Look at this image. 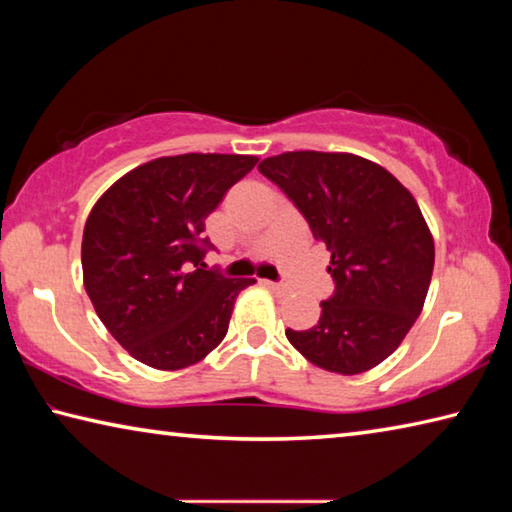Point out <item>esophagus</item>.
<instances>
[{
    "mask_svg": "<svg viewBox=\"0 0 512 512\" xmlns=\"http://www.w3.org/2000/svg\"><path fill=\"white\" fill-rule=\"evenodd\" d=\"M264 287L266 289H271L273 293H275V296H287V293H289V289L287 287H282V284H275V282H264Z\"/></svg>",
    "mask_w": 512,
    "mask_h": 512,
    "instance_id": "esophagus-1",
    "label": "esophagus"
}]
</instances>
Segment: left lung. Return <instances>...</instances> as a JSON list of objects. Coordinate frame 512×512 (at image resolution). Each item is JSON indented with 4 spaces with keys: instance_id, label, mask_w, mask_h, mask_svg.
<instances>
[{
    "instance_id": "obj_1",
    "label": "left lung",
    "mask_w": 512,
    "mask_h": 512,
    "mask_svg": "<svg viewBox=\"0 0 512 512\" xmlns=\"http://www.w3.org/2000/svg\"><path fill=\"white\" fill-rule=\"evenodd\" d=\"M305 216L332 259L334 296L318 323L287 339L314 366L359 375L400 348L433 273V237L413 194L391 171L354 153L289 151L259 162Z\"/></svg>"
}]
</instances>
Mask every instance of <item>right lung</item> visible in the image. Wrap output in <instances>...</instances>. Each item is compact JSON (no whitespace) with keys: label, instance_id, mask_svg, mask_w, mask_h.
Listing matches in <instances>:
<instances>
[{"label":"right lung","instance_id":"right-lung-1","mask_svg":"<svg viewBox=\"0 0 512 512\" xmlns=\"http://www.w3.org/2000/svg\"><path fill=\"white\" fill-rule=\"evenodd\" d=\"M255 155L185 153L144 162L112 183L85 221L83 284L94 311L133 359L183 370L228 334L253 277L205 271V219L255 167Z\"/></svg>","mask_w":512,"mask_h":512}]
</instances>
